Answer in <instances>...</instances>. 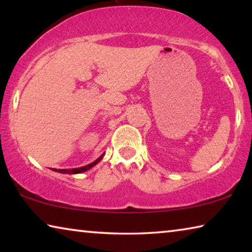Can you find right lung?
Segmentation results:
<instances>
[{
    "instance_id": "1",
    "label": "right lung",
    "mask_w": 252,
    "mask_h": 252,
    "mask_svg": "<svg viewBox=\"0 0 252 252\" xmlns=\"http://www.w3.org/2000/svg\"><path fill=\"white\" fill-rule=\"evenodd\" d=\"M103 155H101L99 158L95 161H93L92 163L88 164V165H84V167H81V168H74V169H53L54 171L60 172V173H67V174H76V173H82L88 171V170H90L92 167H94L96 163H99V162L102 160V158H103Z\"/></svg>"
}]
</instances>
